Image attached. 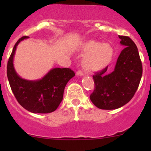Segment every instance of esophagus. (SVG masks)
<instances>
[{"label":"esophagus","mask_w":151,"mask_h":151,"mask_svg":"<svg viewBox=\"0 0 151 151\" xmlns=\"http://www.w3.org/2000/svg\"><path fill=\"white\" fill-rule=\"evenodd\" d=\"M76 74H77V76H80V77H82V76L84 75V73H83L82 71H77Z\"/></svg>","instance_id":"34e87169"}]
</instances>
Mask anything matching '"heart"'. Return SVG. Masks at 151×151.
<instances>
[{
  "label": "heart",
  "instance_id": "1",
  "mask_svg": "<svg viewBox=\"0 0 151 151\" xmlns=\"http://www.w3.org/2000/svg\"><path fill=\"white\" fill-rule=\"evenodd\" d=\"M84 57L82 62L83 68L88 71L103 69L112 61L114 50L109 43H101L94 40L85 42L81 48Z\"/></svg>",
  "mask_w": 151,
  "mask_h": 151
}]
</instances>
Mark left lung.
Returning <instances> with one entry per match:
<instances>
[{
    "instance_id": "1",
    "label": "left lung",
    "mask_w": 151,
    "mask_h": 151,
    "mask_svg": "<svg viewBox=\"0 0 151 151\" xmlns=\"http://www.w3.org/2000/svg\"><path fill=\"white\" fill-rule=\"evenodd\" d=\"M121 52L114 71L107 68L93 75L94 91L90 95L93 105L100 109H116L128 103L135 94L142 75V65L138 49L127 36H119Z\"/></svg>"
}]
</instances>
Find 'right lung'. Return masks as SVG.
Instances as JSON below:
<instances>
[{"label":"right lung","instance_id":"right-lung-1","mask_svg":"<svg viewBox=\"0 0 151 151\" xmlns=\"http://www.w3.org/2000/svg\"><path fill=\"white\" fill-rule=\"evenodd\" d=\"M23 36L13 48L7 63V77L16 99L23 108L35 114H48L58 108L63 97L67 83L75 75L68 68H55L40 80H27L21 78L15 71L13 58L20 41L28 38Z\"/></svg>","mask_w":151,"mask_h":151}]
</instances>
